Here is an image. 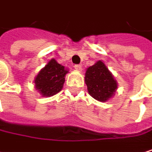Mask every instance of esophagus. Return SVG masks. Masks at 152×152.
Masks as SVG:
<instances>
[{"label": "esophagus", "mask_w": 152, "mask_h": 152, "mask_svg": "<svg viewBox=\"0 0 152 152\" xmlns=\"http://www.w3.org/2000/svg\"><path fill=\"white\" fill-rule=\"evenodd\" d=\"M74 67H75V69H77V70H78V71H81L82 70V66L81 65H75L74 66Z\"/></svg>", "instance_id": "34e87169"}]
</instances>
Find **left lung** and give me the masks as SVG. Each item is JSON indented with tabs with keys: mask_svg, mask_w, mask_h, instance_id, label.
Instances as JSON below:
<instances>
[{
	"mask_svg": "<svg viewBox=\"0 0 152 152\" xmlns=\"http://www.w3.org/2000/svg\"><path fill=\"white\" fill-rule=\"evenodd\" d=\"M85 79L89 94L100 102L108 101L118 88L112 74L101 60L87 68Z\"/></svg>",
	"mask_w": 152,
	"mask_h": 152,
	"instance_id": "1",
	"label": "left lung"
}]
</instances>
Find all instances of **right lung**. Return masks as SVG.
Masks as SVG:
<instances>
[{"instance_id":"add662e5","label":"right lung","mask_w":152,"mask_h":152,"mask_svg":"<svg viewBox=\"0 0 152 152\" xmlns=\"http://www.w3.org/2000/svg\"><path fill=\"white\" fill-rule=\"evenodd\" d=\"M66 73L67 70L52 58L35 77V87L42 96H52L61 91Z\"/></svg>"}]
</instances>
